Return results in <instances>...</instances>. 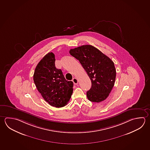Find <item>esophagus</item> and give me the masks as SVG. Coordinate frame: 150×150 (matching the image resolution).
Masks as SVG:
<instances>
[{"mask_svg": "<svg viewBox=\"0 0 150 150\" xmlns=\"http://www.w3.org/2000/svg\"><path fill=\"white\" fill-rule=\"evenodd\" d=\"M72 81L74 82V85H76L78 83V79L76 78H74V79H72Z\"/></svg>", "mask_w": 150, "mask_h": 150, "instance_id": "34e87169", "label": "esophagus"}]
</instances>
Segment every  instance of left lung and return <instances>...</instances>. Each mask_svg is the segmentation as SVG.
Instances as JSON below:
<instances>
[{"mask_svg": "<svg viewBox=\"0 0 150 150\" xmlns=\"http://www.w3.org/2000/svg\"><path fill=\"white\" fill-rule=\"evenodd\" d=\"M79 60L91 81L87 97L92 102L99 103L106 99L114 86L116 72L109 57L90 45L79 46L69 51Z\"/></svg>", "mask_w": 150, "mask_h": 150, "instance_id": "obj_1", "label": "left lung"}]
</instances>
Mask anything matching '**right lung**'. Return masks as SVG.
<instances>
[{
  "label": "right lung",
  "mask_w": 150,
  "mask_h": 150,
  "mask_svg": "<svg viewBox=\"0 0 150 150\" xmlns=\"http://www.w3.org/2000/svg\"><path fill=\"white\" fill-rule=\"evenodd\" d=\"M52 52L45 55L36 67L33 80L44 99L57 108L65 106L73 93L74 83L65 79L61 69L55 66Z\"/></svg>",
  "instance_id": "1"
}]
</instances>
